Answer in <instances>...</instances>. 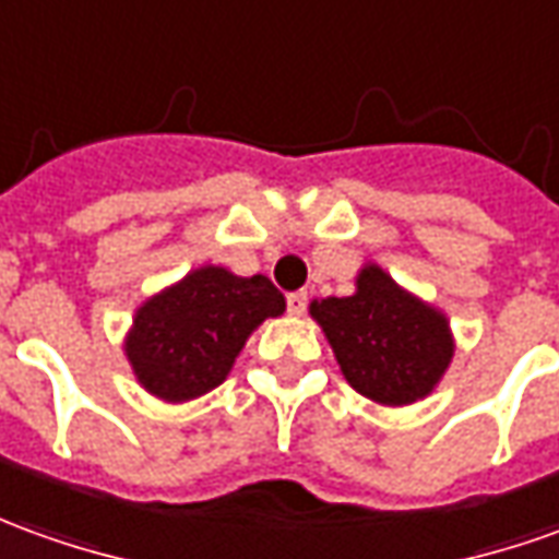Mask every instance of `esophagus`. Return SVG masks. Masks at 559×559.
<instances>
[{
    "instance_id": "obj_1",
    "label": "esophagus",
    "mask_w": 559,
    "mask_h": 559,
    "mask_svg": "<svg viewBox=\"0 0 559 559\" xmlns=\"http://www.w3.org/2000/svg\"><path fill=\"white\" fill-rule=\"evenodd\" d=\"M286 304H288V313L301 317L304 310H307V304H310V295H307L304 288H298V292H288Z\"/></svg>"
}]
</instances>
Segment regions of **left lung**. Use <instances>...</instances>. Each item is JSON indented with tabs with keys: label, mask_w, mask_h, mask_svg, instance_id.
Returning a JSON list of instances; mask_svg holds the SVG:
<instances>
[{
	"label": "left lung",
	"mask_w": 559,
	"mask_h": 559,
	"mask_svg": "<svg viewBox=\"0 0 559 559\" xmlns=\"http://www.w3.org/2000/svg\"><path fill=\"white\" fill-rule=\"evenodd\" d=\"M356 286L349 298L310 304L349 386L380 404L429 395L453 356L448 319L411 298L374 264L359 273Z\"/></svg>",
	"instance_id": "left-lung-1"
}]
</instances>
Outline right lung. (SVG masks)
Listing matches in <instances>:
<instances>
[{"mask_svg": "<svg viewBox=\"0 0 559 559\" xmlns=\"http://www.w3.org/2000/svg\"><path fill=\"white\" fill-rule=\"evenodd\" d=\"M283 310L286 298L267 276L200 267L142 304L127 359L148 392L167 402L198 399L228 377L252 329Z\"/></svg>", "mask_w": 559, "mask_h": 559, "instance_id": "obj_1", "label": "right lung"}]
</instances>
